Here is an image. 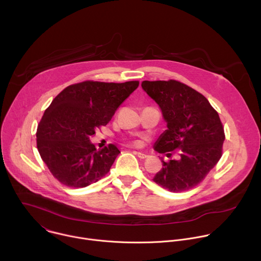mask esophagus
<instances>
[{
  "label": "esophagus",
  "instance_id": "1",
  "mask_svg": "<svg viewBox=\"0 0 261 261\" xmlns=\"http://www.w3.org/2000/svg\"><path fill=\"white\" fill-rule=\"evenodd\" d=\"M135 154H136L140 159H145V158L148 157L146 154H143V153H141V152H135Z\"/></svg>",
  "mask_w": 261,
  "mask_h": 261
}]
</instances>
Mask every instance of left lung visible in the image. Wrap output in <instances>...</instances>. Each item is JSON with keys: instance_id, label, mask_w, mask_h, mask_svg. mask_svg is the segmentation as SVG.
Returning <instances> with one entry per match:
<instances>
[{"instance_id": "1", "label": "left lung", "mask_w": 261, "mask_h": 261, "mask_svg": "<svg viewBox=\"0 0 261 261\" xmlns=\"http://www.w3.org/2000/svg\"><path fill=\"white\" fill-rule=\"evenodd\" d=\"M141 88L159 105L166 122L154 150L167 157V152L179 150L176 160L161 158L154 181L170 192L196 187L222 156L225 135L218 113L203 95L176 81H143Z\"/></svg>"}]
</instances>
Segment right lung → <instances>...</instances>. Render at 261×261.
Returning <instances> with one entry per match:
<instances>
[{
	"label": "right lung",
	"instance_id": "add662e5",
	"mask_svg": "<svg viewBox=\"0 0 261 261\" xmlns=\"http://www.w3.org/2000/svg\"><path fill=\"white\" fill-rule=\"evenodd\" d=\"M84 82L64 89L44 111L37 129V147L53 175L63 185L83 188L104 176L121 153L115 144L97 150L91 136L105 126L138 88Z\"/></svg>",
	"mask_w": 261,
	"mask_h": 261
}]
</instances>
